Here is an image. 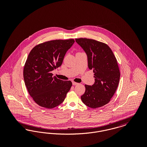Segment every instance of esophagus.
Returning a JSON list of instances; mask_svg holds the SVG:
<instances>
[{
    "label": "esophagus",
    "mask_w": 147,
    "mask_h": 147,
    "mask_svg": "<svg viewBox=\"0 0 147 147\" xmlns=\"http://www.w3.org/2000/svg\"><path fill=\"white\" fill-rule=\"evenodd\" d=\"M72 84H73V85H76L77 84H78V83H77L75 82H72Z\"/></svg>",
    "instance_id": "obj_1"
}]
</instances>
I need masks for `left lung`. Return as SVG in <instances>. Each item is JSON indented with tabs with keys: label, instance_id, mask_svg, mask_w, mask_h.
Masks as SVG:
<instances>
[{
	"label": "left lung",
	"instance_id": "left-lung-1",
	"mask_svg": "<svg viewBox=\"0 0 147 147\" xmlns=\"http://www.w3.org/2000/svg\"><path fill=\"white\" fill-rule=\"evenodd\" d=\"M76 41L86 52L88 67L95 78L92 85H85L81 99L90 108L100 107L110 102L118 87L120 72L117 59L105 43L86 38H76Z\"/></svg>",
	"mask_w": 147,
	"mask_h": 147
}]
</instances>
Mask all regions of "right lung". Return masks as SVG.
Listing matches in <instances>:
<instances>
[{
	"mask_svg": "<svg viewBox=\"0 0 147 147\" xmlns=\"http://www.w3.org/2000/svg\"><path fill=\"white\" fill-rule=\"evenodd\" d=\"M74 39L43 42L30 51L24 67V79L30 95L37 105L52 109L63 102L72 85L53 76L52 70L60 67Z\"/></svg>",
	"mask_w": 147,
	"mask_h": 147,
	"instance_id": "obj_1",
	"label": "right lung"
}]
</instances>
